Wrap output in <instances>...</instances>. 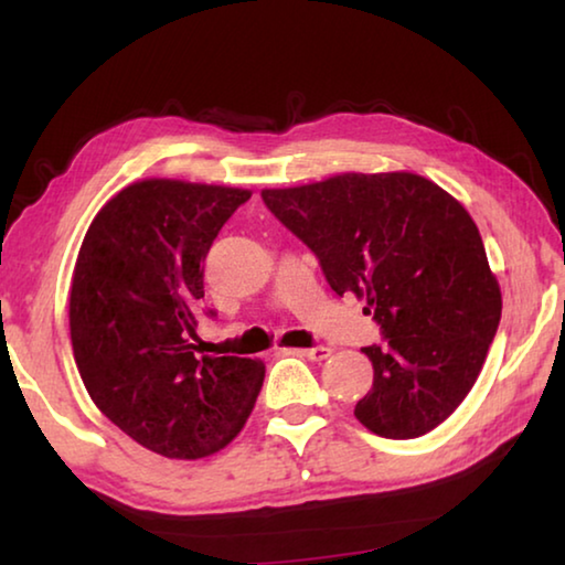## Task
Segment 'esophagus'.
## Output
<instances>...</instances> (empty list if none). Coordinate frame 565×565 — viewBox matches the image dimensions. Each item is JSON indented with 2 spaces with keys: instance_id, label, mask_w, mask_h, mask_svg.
Listing matches in <instances>:
<instances>
[{
  "instance_id": "34e87169",
  "label": "esophagus",
  "mask_w": 565,
  "mask_h": 565,
  "mask_svg": "<svg viewBox=\"0 0 565 565\" xmlns=\"http://www.w3.org/2000/svg\"><path fill=\"white\" fill-rule=\"evenodd\" d=\"M301 356L311 359V361H323V359L331 356V349L329 347H311V349H303Z\"/></svg>"
}]
</instances>
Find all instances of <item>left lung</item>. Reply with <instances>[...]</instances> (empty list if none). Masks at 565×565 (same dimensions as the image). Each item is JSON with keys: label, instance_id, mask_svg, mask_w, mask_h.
Wrapping results in <instances>:
<instances>
[{"label": "left lung", "instance_id": "8db88e82", "mask_svg": "<svg viewBox=\"0 0 565 565\" xmlns=\"http://www.w3.org/2000/svg\"><path fill=\"white\" fill-rule=\"evenodd\" d=\"M269 212L311 248L333 291L366 296L384 343L363 347L374 386L353 416L384 438H418L476 384L501 321L478 226L408 171L264 189Z\"/></svg>", "mask_w": 565, "mask_h": 565}]
</instances>
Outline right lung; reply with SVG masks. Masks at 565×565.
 I'll return each instance as SVG.
<instances>
[{"label":"right lung","mask_w":565,"mask_h":565,"mask_svg":"<svg viewBox=\"0 0 565 565\" xmlns=\"http://www.w3.org/2000/svg\"><path fill=\"white\" fill-rule=\"evenodd\" d=\"M248 196L137 181L102 206L76 256L70 329L84 386L114 426L167 458L224 448L264 384L262 361L194 353L204 259Z\"/></svg>","instance_id":"1"}]
</instances>
